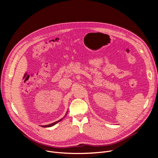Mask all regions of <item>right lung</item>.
Returning a JSON list of instances; mask_svg holds the SVG:
<instances>
[{"label":"right lung","instance_id":"add662e5","mask_svg":"<svg viewBox=\"0 0 158 158\" xmlns=\"http://www.w3.org/2000/svg\"><path fill=\"white\" fill-rule=\"evenodd\" d=\"M67 112L68 111H67V112H66V114H65V116H64V118H62V119H60V120H59V121H56V122H55V123H52V124H48V125H46V126H42V127H51V126H54L56 124H57V123H59V122H60V121H61L65 116H66V114H67Z\"/></svg>","mask_w":158,"mask_h":158}]
</instances>
